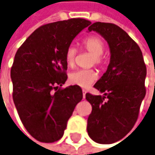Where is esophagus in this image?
<instances>
[{"label": "esophagus", "mask_w": 155, "mask_h": 155, "mask_svg": "<svg viewBox=\"0 0 155 155\" xmlns=\"http://www.w3.org/2000/svg\"><path fill=\"white\" fill-rule=\"evenodd\" d=\"M86 93H87V90H83V97H84V98H85V94H86Z\"/></svg>", "instance_id": "obj_1"}]
</instances>
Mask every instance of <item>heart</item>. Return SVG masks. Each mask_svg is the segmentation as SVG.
Instances as JSON below:
<instances>
[{"label": "heart", "mask_w": 155, "mask_h": 155, "mask_svg": "<svg viewBox=\"0 0 155 155\" xmlns=\"http://www.w3.org/2000/svg\"><path fill=\"white\" fill-rule=\"evenodd\" d=\"M83 48L91 54L93 58L91 63L101 66L104 63L102 54L105 49L103 40L96 36H89L83 41ZM77 49L75 47L70 45L65 51V62L68 66H72L75 63ZM97 79V73L91 69H78L71 71L69 75V81L71 84L78 85L82 88H88Z\"/></svg>", "instance_id": "heart-1"}]
</instances>
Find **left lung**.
<instances>
[{"instance_id": "obj_1", "label": "left lung", "mask_w": 155, "mask_h": 155, "mask_svg": "<svg viewBox=\"0 0 155 155\" xmlns=\"http://www.w3.org/2000/svg\"><path fill=\"white\" fill-rule=\"evenodd\" d=\"M88 31L107 41L111 56L107 71L94 85L103 95H85L92 106L87 131L95 143L111 144L125 137L137 120L147 68L139 46L120 27L96 22Z\"/></svg>"}]
</instances>
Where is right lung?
I'll list each match as a JSON object with an SVG mask.
<instances>
[{
	"label": "right lung",
	"mask_w": 155,
	"mask_h": 155,
	"mask_svg": "<svg viewBox=\"0 0 155 155\" xmlns=\"http://www.w3.org/2000/svg\"><path fill=\"white\" fill-rule=\"evenodd\" d=\"M91 22L84 18L47 24L36 29L18 49L11 68L12 98L27 131L41 143L60 140L82 89L67 79L65 51Z\"/></svg>",
	"instance_id": "1"
}]
</instances>
